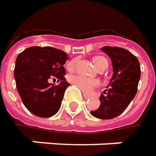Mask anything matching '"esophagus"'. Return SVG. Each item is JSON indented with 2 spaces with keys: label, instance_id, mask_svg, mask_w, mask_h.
Wrapping results in <instances>:
<instances>
[{
  "label": "esophagus",
  "instance_id": "34e87169",
  "mask_svg": "<svg viewBox=\"0 0 156 156\" xmlns=\"http://www.w3.org/2000/svg\"><path fill=\"white\" fill-rule=\"evenodd\" d=\"M83 97L84 98H86V99H89V98H91L90 95H87V94H83Z\"/></svg>",
  "mask_w": 156,
  "mask_h": 156
}]
</instances>
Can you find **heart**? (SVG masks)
<instances>
[{"label": "heart", "mask_w": 156, "mask_h": 156, "mask_svg": "<svg viewBox=\"0 0 156 156\" xmlns=\"http://www.w3.org/2000/svg\"><path fill=\"white\" fill-rule=\"evenodd\" d=\"M76 59L71 60L68 64V69H70V70L74 69L76 66ZM93 63L98 69H99L101 66H108V60L104 57H101V56H97V57L93 58ZM69 81L85 93H90L91 90H93V88L97 87L99 85V81L98 80L80 76V75L71 76L69 77Z\"/></svg>", "instance_id": "1"}]
</instances>
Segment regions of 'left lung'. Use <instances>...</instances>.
<instances>
[{
	"instance_id": "8db88e82",
	"label": "left lung",
	"mask_w": 156,
	"mask_h": 156,
	"mask_svg": "<svg viewBox=\"0 0 156 156\" xmlns=\"http://www.w3.org/2000/svg\"><path fill=\"white\" fill-rule=\"evenodd\" d=\"M101 50L109 56L113 74L108 90L99 98L100 107L90 114L101 119H112L125 111L135 97L140 79V66L137 57L125 48L105 46ZM107 92L106 93L105 91Z\"/></svg>"
}]
</instances>
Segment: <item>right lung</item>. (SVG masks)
<instances>
[{"instance_id": "1", "label": "right lung", "mask_w": 156, "mask_h": 156, "mask_svg": "<svg viewBox=\"0 0 156 156\" xmlns=\"http://www.w3.org/2000/svg\"><path fill=\"white\" fill-rule=\"evenodd\" d=\"M68 58V55L60 49L38 46L26 48L16 57V89L24 106L33 114L50 118L58 112L69 86L64 77V66ZM52 78H56L60 84L49 83L48 80Z\"/></svg>"}]
</instances>
